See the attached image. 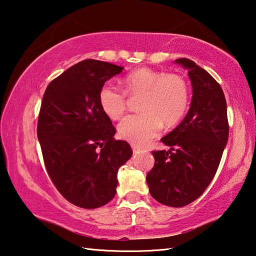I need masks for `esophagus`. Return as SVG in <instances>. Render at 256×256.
<instances>
[{
    "mask_svg": "<svg viewBox=\"0 0 256 256\" xmlns=\"http://www.w3.org/2000/svg\"><path fill=\"white\" fill-rule=\"evenodd\" d=\"M132 152H134V153H137V152H140V150H142V147H140V146H138V145L132 144Z\"/></svg>",
    "mask_w": 256,
    "mask_h": 256,
    "instance_id": "1",
    "label": "esophagus"
}]
</instances>
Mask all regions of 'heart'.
<instances>
[{"label":"heart","instance_id":"1","mask_svg":"<svg viewBox=\"0 0 256 256\" xmlns=\"http://www.w3.org/2000/svg\"><path fill=\"white\" fill-rule=\"evenodd\" d=\"M124 92L106 83L98 92V104L108 118L118 120L126 110V94L142 96L137 114H129L118 124L119 136L134 144H146L160 134L163 122L174 126L186 114L189 90L176 74L140 68L122 80Z\"/></svg>","mask_w":256,"mask_h":256}]
</instances>
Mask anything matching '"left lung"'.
Segmentation results:
<instances>
[{
    "label": "left lung",
    "mask_w": 256,
    "mask_h": 256,
    "mask_svg": "<svg viewBox=\"0 0 256 256\" xmlns=\"http://www.w3.org/2000/svg\"><path fill=\"white\" fill-rule=\"evenodd\" d=\"M188 70L192 100L184 119L163 137L168 150L152 152L155 164L146 181L153 198L170 207L198 199L217 172L228 140L227 104L216 80L188 58L176 60Z\"/></svg>",
    "instance_id": "8db88e82"
}]
</instances>
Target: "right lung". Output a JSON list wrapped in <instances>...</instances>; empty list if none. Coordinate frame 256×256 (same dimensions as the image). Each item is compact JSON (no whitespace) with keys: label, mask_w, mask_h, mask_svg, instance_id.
Wrapping results in <instances>:
<instances>
[{"label":"right lung","mask_w":256,"mask_h":256,"mask_svg":"<svg viewBox=\"0 0 256 256\" xmlns=\"http://www.w3.org/2000/svg\"><path fill=\"white\" fill-rule=\"evenodd\" d=\"M124 67L85 60L44 91L37 135L47 172L57 190L78 207L96 209L114 199L118 170L132 158L127 142L98 104V92Z\"/></svg>","instance_id":"obj_1"}]
</instances>
